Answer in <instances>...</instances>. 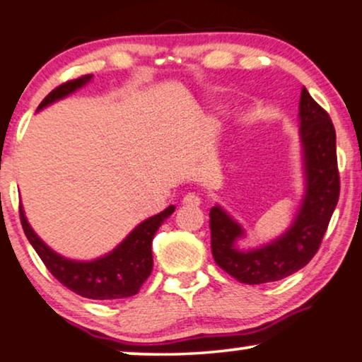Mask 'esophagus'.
I'll use <instances>...</instances> for the list:
<instances>
[{
	"label": "esophagus",
	"instance_id": "obj_1",
	"mask_svg": "<svg viewBox=\"0 0 362 362\" xmlns=\"http://www.w3.org/2000/svg\"><path fill=\"white\" fill-rule=\"evenodd\" d=\"M200 202H202V199H200V195L194 194V192L187 194L184 197V200H182V204L184 205H200Z\"/></svg>",
	"mask_w": 362,
	"mask_h": 362
}]
</instances>
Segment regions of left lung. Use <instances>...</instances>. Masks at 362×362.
<instances>
[{
    "label": "left lung",
    "mask_w": 362,
    "mask_h": 362,
    "mask_svg": "<svg viewBox=\"0 0 362 362\" xmlns=\"http://www.w3.org/2000/svg\"><path fill=\"white\" fill-rule=\"evenodd\" d=\"M300 141L305 160V195L292 227L272 244L242 252L240 226L218 207L210 209L212 255L221 269L244 284L281 281L309 264L321 247L339 200L336 130L327 112L303 88L299 102Z\"/></svg>",
    "instance_id": "1"
}]
</instances>
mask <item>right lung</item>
Returning a JSON list of instances; mask_svg holds the SVG:
<instances>
[{
    "mask_svg": "<svg viewBox=\"0 0 362 362\" xmlns=\"http://www.w3.org/2000/svg\"><path fill=\"white\" fill-rule=\"evenodd\" d=\"M90 78L91 75H85L57 86L45 97L38 110L73 93L86 81H90ZM173 210L175 207L170 205L163 212L144 221L113 252L97 260H91V262H76V260L65 259L53 252L30 227L25 214H23V207H20V221L26 239L30 240L36 254L40 255V259L43 260V264L59 284L81 297L107 300L135 296L140 291L153 267L152 240L155 232L158 230V227L167 217H170Z\"/></svg>",
    "mask_w": 362,
    "mask_h": 362,
    "instance_id": "obj_1",
    "label": "right lung"
}]
</instances>
